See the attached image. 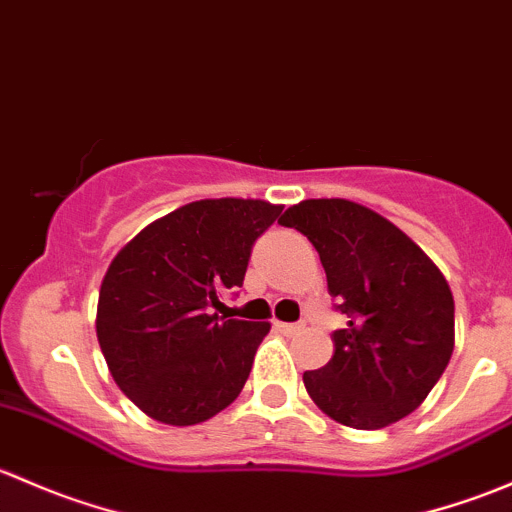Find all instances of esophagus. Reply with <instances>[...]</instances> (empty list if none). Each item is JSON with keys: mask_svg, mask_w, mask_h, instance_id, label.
I'll return each mask as SVG.
<instances>
[{"mask_svg": "<svg viewBox=\"0 0 512 512\" xmlns=\"http://www.w3.org/2000/svg\"><path fill=\"white\" fill-rule=\"evenodd\" d=\"M275 329H280L282 334H297V332H302L304 329V324L302 322H275Z\"/></svg>", "mask_w": 512, "mask_h": 512, "instance_id": "1", "label": "esophagus"}]
</instances>
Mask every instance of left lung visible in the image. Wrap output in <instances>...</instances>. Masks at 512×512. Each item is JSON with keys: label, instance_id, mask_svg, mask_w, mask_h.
Here are the masks:
<instances>
[{"label": "left lung", "instance_id": "left-lung-1", "mask_svg": "<svg viewBox=\"0 0 512 512\" xmlns=\"http://www.w3.org/2000/svg\"><path fill=\"white\" fill-rule=\"evenodd\" d=\"M280 223L312 242L334 309L347 314L329 364L304 371L314 404L361 431L409 416L453 354V294L438 267L394 223L352 200H302Z\"/></svg>", "mask_w": 512, "mask_h": 512}]
</instances>
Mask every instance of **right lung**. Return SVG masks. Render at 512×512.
Here are the masks:
<instances>
[{"label":"right lung","mask_w":512,"mask_h":512,"mask_svg":"<svg viewBox=\"0 0 512 512\" xmlns=\"http://www.w3.org/2000/svg\"><path fill=\"white\" fill-rule=\"evenodd\" d=\"M282 213L265 200H198L143 227L108 267L96 334L113 381L151 418L193 426L227 409L267 322L220 317L252 245Z\"/></svg>","instance_id":"obj_1"}]
</instances>
